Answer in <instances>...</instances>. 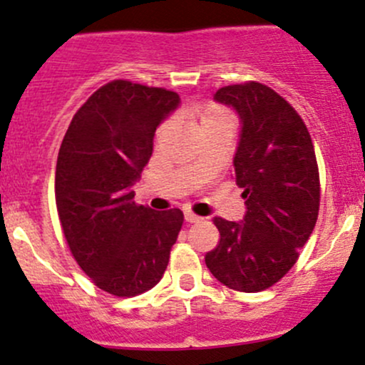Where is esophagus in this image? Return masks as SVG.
Listing matches in <instances>:
<instances>
[{
    "instance_id": "obj_1",
    "label": "esophagus",
    "mask_w": 365,
    "mask_h": 365,
    "mask_svg": "<svg viewBox=\"0 0 365 365\" xmlns=\"http://www.w3.org/2000/svg\"><path fill=\"white\" fill-rule=\"evenodd\" d=\"M185 220H187V222L194 224V222H200L201 217L196 215V213H194V212H185Z\"/></svg>"
}]
</instances>
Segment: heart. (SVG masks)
Here are the masks:
<instances>
[{"instance_id": "heart-1", "label": "heart", "mask_w": 365, "mask_h": 365, "mask_svg": "<svg viewBox=\"0 0 365 365\" xmlns=\"http://www.w3.org/2000/svg\"><path fill=\"white\" fill-rule=\"evenodd\" d=\"M190 118H192L194 123L197 125L200 132L203 134L208 128L217 127V125L222 123H233V114L227 111L222 106L215 104V102H206V104L196 106V108L190 109ZM169 130V123L160 125L159 132H157V138H164Z\"/></svg>"}]
</instances>
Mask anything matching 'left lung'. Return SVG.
Instances as JSON below:
<instances>
[{
  "instance_id": "1",
  "label": "left lung",
  "mask_w": 365,
  "mask_h": 365,
  "mask_svg": "<svg viewBox=\"0 0 365 365\" xmlns=\"http://www.w3.org/2000/svg\"><path fill=\"white\" fill-rule=\"evenodd\" d=\"M215 101L233 106L244 121L233 165L247 213L240 224L213 217L220 238L205 263L227 288L257 293L292 270L314 230L318 162L300 114L267 84H230Z\"/></svg>"
}]
</instances>
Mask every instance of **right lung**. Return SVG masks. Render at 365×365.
I'll list each match as a JSON object with an SVG mask.
<instances>
[{"mask_svg":"<svg viewBox=\"0 0 365 365\" xmlns=\"http://www.w3.org/2000/svg\"><path fill=\"white\" fill-rule=\"evenodd\" d=\"M178 102L165 88L114 79L77 109L61 141L54 180L61 230L81 270L114 297L152 289L182 230V210L153 212L130 190Z\"/></svg>","mask_w":365,"mask_h":365,"instance_id":"add662e5","label":"right lung"}]
</instances>
